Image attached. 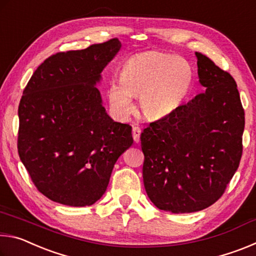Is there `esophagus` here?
I'll use <instances>...</instances> for the list:
<instances>
[{
    "label": "esophagus",
    "instance_id": "1",
    "mask_svg": "<svg viewBox=\"0 0 256 256\" xmlns=\"http://www.w3.org/2000/svg\"><path fill=\"white\" fill-rule=\"evenodd\" d=\"M132 134H133V140L134 142L138 144L140 142V136H141V128L138 126H133L132 128Z\"/></svg>",
    "mask_w": 256,
    "mask_h": 256
}]
</instances>
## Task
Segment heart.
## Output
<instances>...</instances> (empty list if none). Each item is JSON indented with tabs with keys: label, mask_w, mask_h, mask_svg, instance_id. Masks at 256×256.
I'll list each match as a JSON object with an SVG mask.
<instances>
[{
	"label": "heart",
	"mask_w": 256,
	"mask_h": 256,
	"mask_svg": "<svg viewBox=\"0 0 256 256\" xmlns=\"http://www.w3.org/2000/svg\"><path fill=\"white\" fill-rule=\"evenodd\" d=\"M192 71L185 60L162 53H144L128 58L120 70V80L107 89L116 114L126 118L133 110L132 97L146 118H160L172 112L188 94Z\"/></svg>",
	"instance_id": "1"
}]
</instances>
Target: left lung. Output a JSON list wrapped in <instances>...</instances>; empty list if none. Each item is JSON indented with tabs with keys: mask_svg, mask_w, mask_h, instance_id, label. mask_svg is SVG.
<instances>
[{
	"mask_svg": "<svg viewBox=\"0 0 256 256\" xmlns=\"http://www.w3.org/2000/svg\"><path fill=\"white\" fill-rule=\"evenodd\" d=\"M206 92L141 133L144 183L151 202L172 214L206 209L222 196L242 154L245 112L236 81L202 53Z\"/></svg>",
	"mask_w": 256,
	"mask_h": 256,
	"instance_id": "1",
	"label": "left lung"
}]
</instances>
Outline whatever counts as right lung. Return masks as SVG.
I'll return each mask as SVG.
<instances>
[{
	"label": "right lung",
	"mask_w": 256,
	"mask_h": 256,
	"mask_svg": "<svg viewBox=\"0 0 256 256\" xmlns=\"http://www.w3.org/2000/svg\"><path fill=\"white\" fill-rule=\"evenodd\" d=\"M118 38L58 52L30 78L18 108V152L42 194L64 206H92L102 196L132 126L114 122L96 88L120 48Z\"/></svg>",
	"instance_id": "add662e5"
}]
</instances>
